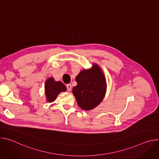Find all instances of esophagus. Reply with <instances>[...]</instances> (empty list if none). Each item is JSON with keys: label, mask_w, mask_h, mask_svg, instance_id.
<instances>
[{"label": "esophagus", "mask_w": 159, "mask_h": 159, "mask_svg": "<svg viewBox=\"0 0 159 159\" xmlns=\"http://www.w3.org/2000/svg\"><path fill=\"white\" fill-rule=\"evenodd\" d=\"M66 89H67V90L69 92H70V90H71V89H72V85L71 84H67L66 85Z\"/></svg>", "instance_id": "esophagus-1"}]
</instances>
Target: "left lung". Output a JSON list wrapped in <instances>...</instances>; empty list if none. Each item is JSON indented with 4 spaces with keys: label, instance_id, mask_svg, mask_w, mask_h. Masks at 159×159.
Returning <instances> with one entry per match:
<instances>
[{
    "label": "left lung",
    "instance_id": "left-lung-1",
    "mask_svg": "<svg viewBox=\"0 0 159 159\" xmlns=\"http://www.w3.org/2000/svg\"><path fill=\"white\" fill-rule=\"evenodd\" d=\"M75 80L77 85L73 87L72 93L81 109L91 110L102 102L106 91V82L98 65L94 63L91 69L82 70Z\"/></svg>",
    "mask_w": 159,
    "mask_h": 159
}]
</instances>
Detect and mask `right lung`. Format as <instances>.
<instances>
[{
  "label": "right lung",
  "mask_w": 159,
  "mask_h": 159,
  "mask_svg": "<svg viewBox=\"0 0 159 159\" xmlns=\"http://www.w3.org/2000/svg\"><path fill=\"white\" fill-rule=\"evenodd\" d=\"M44 90L47 101L52 102L56 99L60 93L66 91V88L61 82H56L53 77H50L45 82Z\"/></svg>",
  "instance_id": "add662e5"
}]
</instances>
